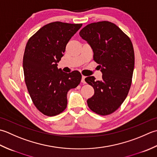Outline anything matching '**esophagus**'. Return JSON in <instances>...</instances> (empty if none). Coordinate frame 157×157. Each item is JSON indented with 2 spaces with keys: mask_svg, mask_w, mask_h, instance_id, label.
Instances as JSON below:
<instances>
[{
  "mask_svg": "<svg viewBox=\"0 0 157 157\" xmlns=\"http://www.w3.org/2000/svg\"><path fill=\"white\" fill-rule=\"evenodd\" d=\"M85 77L86 76H82V79H81V82H82V83H86V82H85Z\"/></svg>",
  "mask_w": 157,
  "mask_h": 157,
  "instance_id": "esophagus-1",
  "label": "esophagus"
}]
</instances>
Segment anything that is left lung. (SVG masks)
<instances>
[{"mask_svg": "<svg viewBox=\"0 0 157 157\" xmlns=\"http://www.w3.org/2000/svg\"><path fill=\"white\" fill-rule=\"evenodd\" d=\"M79 34L91 45L94 60L103 74L100 81H95L94 76L85 78L94 89L87 105L98 114H110L123 103L132 85L135 63L132 40L117 25L108 21L89 24Z\"/></svg>", "mask_w": 157, "mask_h": 157, "instance_id": "8db88e82", "label": "left lung"}]
</instances>
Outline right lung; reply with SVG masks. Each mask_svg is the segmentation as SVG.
I'll return each instance as SVG.
<instances>
[{"label":"right lung","instance_id":"obj_1","mask_svg":"<svg viewBox=\"0 0 157 157\" xmlns=\"http://www.w3.org/2000/svg\"><path fill=\"white\" fill-rule=\"evenodd\" d=\"M82 24L55 21L40 28L28 40L23 57L25 82L34 105L41 113L56 116L67 106V93L77 87L78 71L57 68L70 38Z\"/></svg>","mask_w":157,"mask_h":157}]
</instances>
